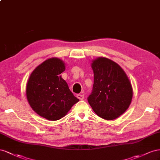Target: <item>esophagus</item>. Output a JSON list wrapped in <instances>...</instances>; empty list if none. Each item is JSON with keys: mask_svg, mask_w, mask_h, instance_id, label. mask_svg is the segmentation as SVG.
Returning <instances> with one entry per match:
<instances>
[{"mask_svg": "<svg viewBox=\"0 0 160 160\" xmlns=\"http://www.w3.org/2000/svg\"><path fill=\"white\" fill-rule=\"evenodd\" d=\"M77 97L78 98H79L80 100H83L84 98V94H77Z\"/></svg>", "mask_w": 160, "mask_h": 160, "instance_id": "esophagus-1", "label": "esophagus"}]
</instances>
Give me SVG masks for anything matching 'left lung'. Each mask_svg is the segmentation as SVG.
Masks as SVG:
<instances>
[{
	"label": "left lung",
	"instance_id": "left-lung-1",
	"mask_svg": "<svg viewBox=\"0 0 160 160\" xmlns=\"http://www.w3.org/2000/svg\"><path fill=\"white\" fill-rule=\"evenodd\" d=\"M92 91L88 101L94 112L106 120H113L129 108L133 88L125 72L115 62L99 57L92 61Z\"/></svg>",
	"mask_w": 160,
	"mask_h": 160
}]
</instances>
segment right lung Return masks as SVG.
<instances>
[{"instance_id": "add662e5", "label": "right lung", "mask_w": 160, "mask_h": 160, "mask_svg": "<svg viewBox=\"0 0 160 160\" xmlns=\"http://www.w3.org/2000/svg\"><path fill=\"white\" fill-rule=\"evenodd\" d=\"M65 70L60 59L49 58L35 68L27 82L26 95L31 107L49 121L60 119L79 101L60 75Z\"/></svg>"}]
</instances>
